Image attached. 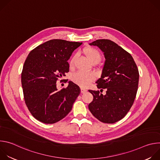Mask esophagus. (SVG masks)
<instances>
[{"mask_svg": "<svg viewBox=\"0 0 160 160\" xmlns=\"http://www.w3.org/2000/svg\"><path fill=\"white\" fill-rule=\"evenodd\" d=\"M87 92V90H86V89H85V88H81V93L83 94V93H85V92Z\"/></svg>", "mask_w": 160, "mask_h": 160, "instance_id": "1", "label": "esophagus"}]
</instances>
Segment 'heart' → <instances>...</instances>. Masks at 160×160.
I'll return each instance as SVG.
<instances>
[{"mask_svg": "<svg viewBox=\"0 0 160 160\" xmlns=\"http://www.w3.org/2000/svg\"><path fill=\"white\" fill-rule=\"evenodd\" d=\"M83 52L87 56L88 59L92 62H98L101 59V55L99 51L94 48L88 46L83 49ZM76 56H72L70 61V66L73 65ZM95 78V75L92 72H84L78 71L73 73L72 76V80L73 82L80 85V87H85L88 85Z\"/></svg>", "mask_w": 160, "mask_h": 160, "instance_id": "1", "label": "heart"}]
</instances>
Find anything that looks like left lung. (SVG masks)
Returning a JSON list of instances; mask_svg holds the SVG:
<instances>
[{
	"instance_id": "1",
	"label": "left lung",
	"mask_w": 160,
	"mask_h": 160,
	"mask_svg": "<svg viewBox=\"0 0 160 160\" xmlns=\"http://www.w3.org/2000/svg\"><path fill=\"white\" fill-rule=\"evenodd\" d=\"M89 44L104 52L106 61L96 83L101 90H106V94L88 90L94 97L88 109L99 121L114 123L124 118L133 105L138 89V68L130 54L110 40L99 39Z\"/></svg>"
}]
</instances>
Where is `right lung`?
<instances>
[{
	"label": "right lung",
	"mask_w": 160,
	"mask_h": 160,
	"mask_svg": "<svg viewBox=\"0 0 160 160\" xmlns=\"http://www.w3.org/2000/svg\"><path fill=\"white\" fill-rule=\"evenodd\" d=\"M82 43L52 39L39 45L28 55L21 73V85L26 105L37 120L55 123L71 111L80 93V87L69 81L66 88L58 90L56 82L69 72L68 60Z\"/></svg>",
	"instance_id": "right-lung-1"
}]
</instances>
